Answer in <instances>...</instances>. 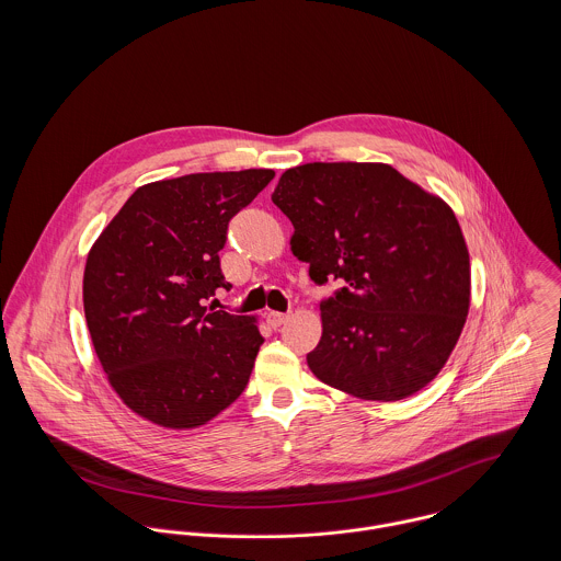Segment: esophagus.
I'll return each mask as SVG.
<instances>
[{
  "instance_id": "obj_1",
  "label": "esophagus",
  "mask_w": 561,
  "mask_h": 561,
  "mask_svg": "<svg viewBox=\"0 0 561 561\" xmlns=\"http://www.w3.org/2000/svg\"><path fill=\"white\" fill-rule=\"evenodd\" d=\"M287 320H289V313H280V311H270L267 313V321H270L272 328H278V325H283Z\"/></svg>"
}]
</instances>
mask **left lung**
Returning <instances> with one entry per match:
<instances>
[{"instance_id": "obj_1", "label": "left lung", "mask_w": 561, "mask_h": 561, "mask_svg": "<svg viewBox=\"0 0 561 561\" xmlns=\"http://www.w3.org/2000/svg\"><path fill=\"white\" fill-rule=\"evenodd\" d=\"M291 220V250L321 300L320 343L307 354L321 382L354 398L398 401L447 363L469 316V250L454 211L393 165L313 161L272 194Z\"/></svg>"}]
</instances>
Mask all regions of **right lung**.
<instances>
[{"label":"right lung","instance_id":"obj_1","mask_svg":"<svg viewBox=\"0 0 561 561\" xmlns=\"http://www.w3.org/2000/svg\"><path fill=\"white\" fill-rule=\"evenodd\" d=\"M274 170L196 172L138 187L94 241L83 311L110 385L134 412L185 430L240 398L263 336L250 316L207 309L231 289L229 222Z\"/></svg>","mask_w":561,"mask_h":561}]
</instances>
